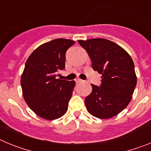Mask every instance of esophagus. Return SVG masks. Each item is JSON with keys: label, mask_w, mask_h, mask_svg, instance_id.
I'll list each match as a JSON object with an SVG mask.
<instances>
[{"label": "esophagus", "mask_w": 151, "mask_h": 151, "mask_svg": "<svg viewBox=\"0 0 151 151\" xmlns=\"http://www.w3.org/2000/svg\"><path fill=\"white\" fill-rule=\"evenodd\" d=\"M76 83H80V82H83L84 81L82 79H80V78H77V79L76 80Z\"/></svg>", "instance_id": "1"}]
</instances>
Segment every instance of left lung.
Listing matches in <instances>:
<instances>
[{"label": "left lung", "instance_id": "1", "mask_svg": "<svg viewBox=\"0 0 151 151\" xmlns=\"http://www.w3.org/2000/svg\"><path fill=\"white\" fill-rule=\"evenodd\" d=\"M78 41L90 57L94 70L102 75L101 86L91 84V93L85 97L88 111L105 119L118 115L129 105L137 84L132 57L122 47L105 38Z\"/></svg>", "mask_w": 151, "mask_h": 151}]
</instances>
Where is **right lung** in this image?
<instances>
[{
	"mask_svg": "<svg viewBox=\"0 0 151 151\" xmlns=\"http://www.w3.org/2000/svg\"><path fill=\"white\" fill-rule=\"evenodd\" d=\"M75 44L57 38L40 45L31 54L21 76L24 100L36 115L54 120L66 113L73 95L75 81L56 78L65 69V54Z\"/></svg>",
	"mask_w": 151,
	"mask_h": 151,
	"instance_id": "1",
	"label": "right lung"
}]
</instances>
